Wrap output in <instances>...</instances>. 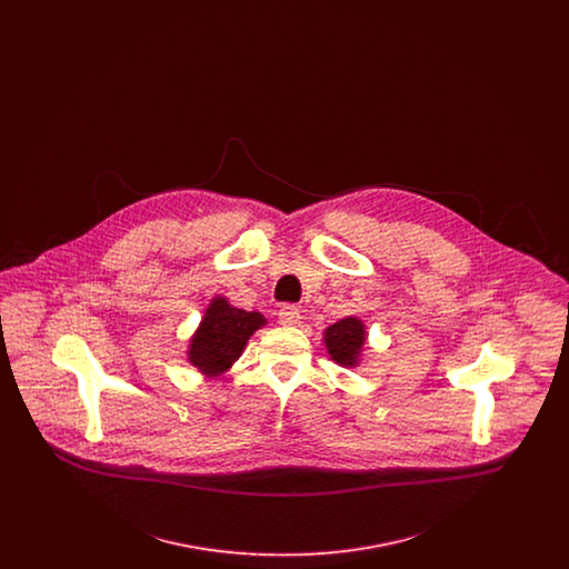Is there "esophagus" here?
Segmentation results:
<instances>
[{"mask_svg":"<svg viewBox=\"0 0 569 569\" xmlns=\"http://www.w3.org/2000/svg\"><path fill=\"white\" fill-rule=\"evenodd\" d=\"M300 322V311L295 305H286L279 309V325L297 326Z\"/></svg>","mask_w":569,"mask_h":569,"instance_id":"34e87169","label":"esophagus"}]
</instances>
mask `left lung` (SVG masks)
<instances>
[{"instance_id":"8db88e82","label":"left lung","mask_w":569,"mask_h":569,"mask_svg":"<svg viewBox=\"0 0 569 569\" xmlns=\"http://www.w3.org/2000/svg\"><path fill=\"white\" fill-rule=\"evenodd\" d=\"M367 343V328L365 322L356 316H348L325 330L326 352L330 360L341 367H358Z\"/></svg>"}]
</instances>
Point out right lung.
Returning a JSON list of instances; mask_svg holds the SVG:
<instances>
[{
    "instance_id": "obj_1",
    "label": "right lung",
    "mask_w": 569,
    "mask_h": 569,
    "mask_svg": "<svg viewBox=\"0 0 569 569\" xmlns=\"http://www.w3.org/2000/svg\"><path fill=\"white\" fill-rule=\"evenodd\" d=\"M262 326L267 318L260 311L237 309L226 297L211 298L188 346L191 367L207 378H219L241 358L249 337Z\"/></svg>"
}]
</instances>
